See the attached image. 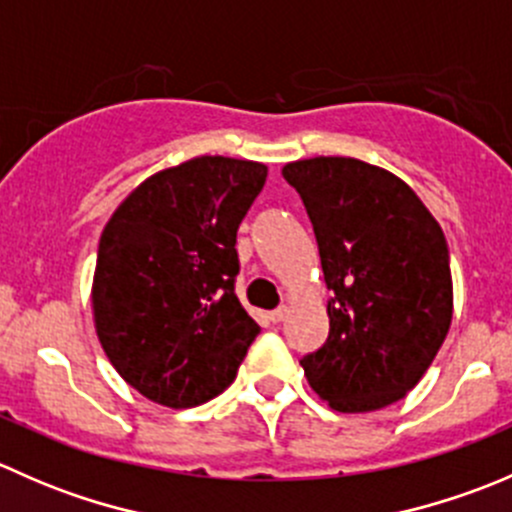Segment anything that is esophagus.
<instances>
[{
  "mask_svg": "<svg viewBox=\"0 0 512 512\" xmlns=\"http://www.w3.org/2000/svg\"><path fill=\"white\" fill-rule=\"evenodd\" d=\"M285 317H287V307H277V309H272V312H270V322L272 324H280Z\"/></svg>",
  "mask_w": 512,
  "mask_h": 512,
  "instance_id": "esophagus-1",
  "label": "esophagus"
}]
</instances>
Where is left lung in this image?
Segmentation results:
<instances>
[{"mask_svg": "<svg viewBox=\"0 0 512 512\" xmlns=\"http://www.w3.org/2000/svg\"><path fill=\"white\" fill-rule=\"evenodd\" d=\"M282 175L307 208L334 292L329 337L299 361L304 376L344 414L384 409L421 381L451 327L441 225L404 180L364 160H297Z\"/></svg>", "mask_w": 512, "mask_h": 512, "instance_id": "left-lung-1", "label": "left lung"}]
</instances>
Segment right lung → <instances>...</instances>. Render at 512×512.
Returning a JSON list of instances; mask_svg holds the SVG:
<instances>
[{
	"label": "right lung",
	"instance_id": "right-lung-1",
	"mask_svg": "<svg viewBox=\"0 0 512 512\" xmlns=\"http://www.w3.org/2000/svg\"><path fill=\"white\" fill-rule=\"evenodd\" d=\"M252 160L200 156L143 180L101 232L94 322L113 369L170 409L218 396L260 334L235 294L237 227L265 185Z\"/></svg>",
	"mask_w": 512,
	"mask_h": 512
}]
</instances>
